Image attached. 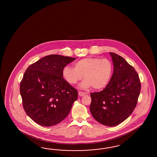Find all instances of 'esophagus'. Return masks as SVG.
I'll use <instances>...</instances> for the list:
<instances>
[{
	"label": "esophagus",
	"mask_w": 157,
	"mask_h": 157,
	"mask_svg": "<svg viewBox=\"0 0 157 157\" xmlns=\"http://www.w3.org/2000/svg\"><path fill=\"white\" fill-rule=\"evenodd\" d=\"M78 94L80 96V97H83L84 95H85V93H83V92H82V91H79L78 92Z\"/></svg>",
	"instance_id": "34e87169"
}]
</instances>
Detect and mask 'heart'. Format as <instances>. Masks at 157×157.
Wrapping results in <instances>:
<instances>
[{"mask_svg":"<svg viewBox=\"0 0 157 157\" xmlns=\"http://www.w3.org/2000/svg\"><path fill=\"white\" fill-rule=\"evenodd\" d=\"M113 72L112 62L107 59L86 57L76 62L74 68L64 67L63 75L68 83L75 85L83 76L80 87L88 89L93 86L95 90L104 89L109 84Z\"/></svg>","mask_w":157,"mask_h":157,"instance_id":"obj_1","label":"heart"}]
</instances>
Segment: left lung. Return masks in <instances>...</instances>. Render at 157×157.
Listing matches in <instances>:
<instances>
[{"instance_id": "8db88e82", "label": "left lung", "mask_w": 157, "mask_h": 157, "mask_svg": "<svg viewBox=\"0 0 157 157\" xmlns=\"http://www.w3.org/2000/svg\"><path fill=\"white\" fill-rule=\"evenodd\" d=\"M114 66L108 86L100 92L91 93L90 110L93 117L108 127L117 125L135 109L141 83L138 73L123 57L109 52Z\"/></svg>"}]
</instances>
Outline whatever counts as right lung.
<instances>
[{"instance_id": "right-lung-1", "label": "right lung", "mask_w": 157, "mask_h": 157, "mask_svg": "<svg viewBox=\"0 0 157 157\" xmlns=\"http://www.w3.org/2000/svg\"><path fill=\"white\" fill-rule=\"evenodd\" d=\"M76 58L51 55L31 64L24 73L20 94L26 113L34 122L51 127L69 114L78 91L63 78V70Z\"/></svg>"}]
</instances>
